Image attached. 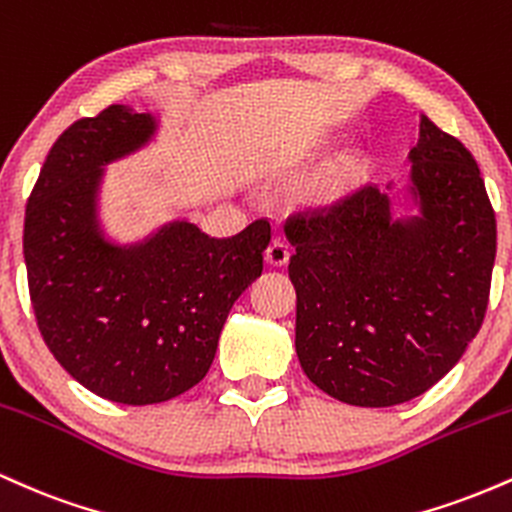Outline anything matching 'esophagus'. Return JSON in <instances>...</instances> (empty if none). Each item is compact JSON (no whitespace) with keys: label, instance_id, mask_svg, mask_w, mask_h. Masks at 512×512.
<instances>
[{"label":"esophagus","instance_id":"34e87169","mask_svg":"<svg viewBox=\"0 0 512 512\" xmlns=\"http://www.w3.org/2000/svg\"><path fill=\"white\" fill-rule=\"evenodd\" d=\"M289 245L284 243V240H272V243L267 245V250H264V257H267L269 264H274V267H284L286 262H289Z\"/></svg>","mask_w":512,"mask_h":512}]
</instances>
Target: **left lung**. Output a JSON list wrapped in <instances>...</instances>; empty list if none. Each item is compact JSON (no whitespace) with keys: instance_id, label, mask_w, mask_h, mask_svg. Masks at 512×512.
Here are the masks:
<instances>
[{"instance_id":"8db88e82","label":"left lung","mask_w":512,"mask_h":512,"mask_svg":"<svg viewBox=\"0 0 512 512\" xmlns=\"http://www.w3.org/2000/svg\"><path fill=\"white\" fill-rule=\"evenodd\" d=\"M421 219H390L378 187L286 216L296 252V354L356 407L424 395L460 361L489 305L496 214L467 146L421 117L409 154Z\"/></svg>"}]
</instances>
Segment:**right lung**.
Masks as SVG:
<instances>
[{"label": "right lung", "instance_id": "add662e5", "mask_svg": "<svg viewBox=\"0 0 512 512\" xmlns=\"http://www.w3.org/2000/svg\"><path fill=\"white\" fill-rule=\"evenodd\" d=\"M151 115L108 105L52 144L26 204L23 257L38 330L69 375L110 402L158 404L195 387L236 298L262 274L267 219L231 238L178 221L142 245L105 243L101 166L154 134Z\"/></svg>", "mask_w": 512, "mask_h": 512}]
</instances>
